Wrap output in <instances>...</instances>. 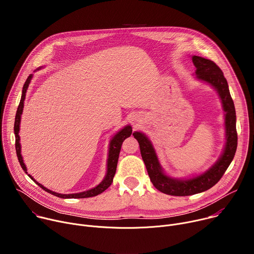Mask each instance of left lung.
Here are the masks:
<instances>
[{"instance_id":"8db88e82","label":"left lung","mask_w":254,"mask_h":254,"mask_svg":"<svg viewBox=\"0 0 254 254\" xmlns=\"http://www.w3.org/2000/svg\"><path fill=\"white\" fill-rule=\"evenodd\" d=\"M196 67V79L209 84L218 94L224 112L225 144L219 157L208 170L190 178H174L162 168L151 139L141 131H134L132 135L139 143L141 158L146 165L153 185L162 193L171 196H190L202 193L218 183L231 164L237 148L236 113L229 87L222 70L213 61L200 56H192Z\"/></svg>"}]
</instances>
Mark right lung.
<instances>
[{
  "instance_id": "1",
  "label": "right lung",
  "mask_w": 254,
  "mask_h": 254,
  "mask_svg": "<svg viewBox=\"0 0 254 254\" xmlns=\"http://www.w3.org/2000/svg\"><path fill=\"white\" fill-rule=\"evenodd\" d=\"M43 66H40L38 68L41 69ZM33 78V74H30L29 77L27 78L24 86H23V90H22V96H21V100H20V104L18 106V110L16 113V118H15V125H14V131H15V137H16V153H17V157L19 160V163L22 167V169L24 170V172L26 174H28L27 172V168L26 165L24 163L22 154H21V143H20V135H19V131H20V123H21V116L23 114V108H24V101L26 98V92L28 90L29 84L31 82ZM132 132V128L130 126H126L125 127H123L122 129H120L111 139L110 141V149H108V157H107V163H106V173L105 176L103 178V180L101 182L95 186L92 189H89L87 191L84 192H80V193H73V194H60L54 191H51L49 189H47L46 187H44L42 184L38 183L30 174H28V176L30 177L31 180H33L34 182L37 184L39 187H41L43 190H45L46 192L59 197V198H63V199H79V198H89V197H94L97 196L98 194L102 193L103 191H105L108 187H110L113 183L114 177L116 175V171H117V166H118V161H119V156H120V152H121V148L123 141L130 136Z\"/></svg>"
}]
</instances>
